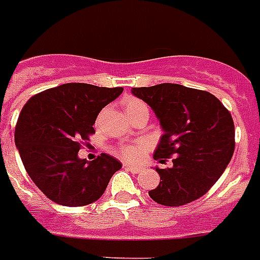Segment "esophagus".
<instances>
[{
  "mask_svg": "<svg viewBox=\"0 0 260 260\" xmlns=\"http://www.w3.org/2000/svg\"><path fill=\"white\" fill-rule=\"evenodd\" d=\"M124 169L128 171H131V173H134V174H139L140 171H142V167H139V166H131V165H124Z\"/></svg>",
  "mask_w": 260,
  "mask_h": 260,
  "instance_id": "1",
  "label": "esophagus"
}]
</instances>
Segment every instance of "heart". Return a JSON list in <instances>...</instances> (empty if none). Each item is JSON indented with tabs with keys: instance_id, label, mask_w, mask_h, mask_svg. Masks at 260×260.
Segmentation results:
<instances>
[{
	"instance_id": "1",
	"label": "heart",
	"mask_w": 260,
	"mask_h": 260,
	"mask_svg": "<svg viewBox=\"0 0 260 260\" xmlns=\"http://www.w3.org/2000/svg\"><path fill=\"white\" fill-rule=\"evenodd\" d=\"M122 106H124V109H125L126 114L132 117L134 114H136L138 112L143 109H148L147 105L142 100H139V98L135 97H126L124 98V101H122ZM142 144H122V146L116 147L113 150V152L120 158L125 159V160H135V159L139 158V155H140V151H142Z\"/></svg>"
}]
</instances>
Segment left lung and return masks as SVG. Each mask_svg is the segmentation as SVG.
Segmentation results:
<instances>
[{
  "label": "left lung",
  "instance_id": "8db88e82",
  "mask_svg": "<svg viewBox=\"0 0 260 260\" xmlns=\"http://www.w3.org/2000/svg\"><path fill=\"white\" fill-rule=\"evenodd\" d=\"M154 109L163 134L154 158L173 167L156 169L160 183L148 194L165 206L196 201L217 182L235 151V125L230 110L205 90L162 83L132 87Z\"/></svg>",
  "mask_w": 260,
  "mask_h": 260
}]
</instances>
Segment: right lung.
I'll return each mask as SVG.
<instances>
[{
    "label": "right lung",
    "mask_w": 260,
    "mask_h": 260,
    "mask_svg": "<svg viewBox=\"0 0 260 260\" xmlns=\"http://www.w3.org/2000/svg\"><path fill=\"white\" fill-rule=\"evenodd\" d=\"M122 90L64 83L35 94L22 106L14 142L28 175L51 201L89 205L101 197L112 175L121 169L113 156L101 154L87 162L78 158V151L95 134L98 113Z\"/></svg>",
    "instance_id": "add662e5"
}]
</instances>
